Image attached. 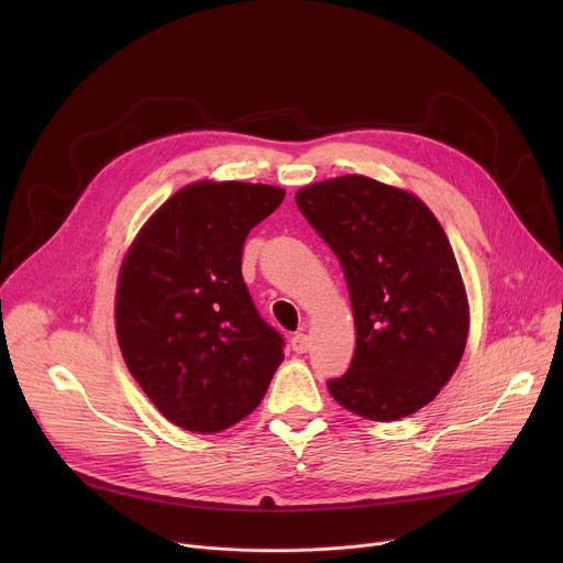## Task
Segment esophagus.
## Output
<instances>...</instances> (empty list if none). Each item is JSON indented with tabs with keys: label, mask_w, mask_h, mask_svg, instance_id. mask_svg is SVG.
Returning <instances> with one entry per match:
<instances>
[{
	"label": "esophagus",
	"mask_w": 563,
	"mask_h": 563,
	"mask_svg": "<svg viewBox=\"0 0 563 563\" xmlns=\"http://www.w3.org/2000/svg\"><path fill=\"white\" fill-rule=\"evenodd\" d=\"M291 350L296 354H305L309 350V336L307 334H294L291 336Z\"/></svg>",
	"instance_id": "esophagus-1"
}]
</instances>
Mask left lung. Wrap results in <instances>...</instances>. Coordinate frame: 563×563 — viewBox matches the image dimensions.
Segmentation results:
<instances>
[{"mask_svg": "<svg viewBox=\"0 0 563 563\" xmlns=\"http://www.w3.org/2000/svg\"><path fill=\"white\" fill-rule=\"evenodd\" d=\"M296 205L341 261L354 311V358L328 380L330 394L372 421L415 415L450 380L467 341L445 231L417 196L365 176L309 185Z\"/></svg>", "mask_w": 563, "mask_h": 563, "instance_id": "obj_1", "label": "left lung"}]
</instances>
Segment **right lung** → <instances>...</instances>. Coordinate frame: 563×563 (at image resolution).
<instances>
[{
    "instance_id": "obj_1",
    "label": "right lung",
    "mask_w": 563,
    "mask_h": 563,
    "mask_svg": "<svg viewBox=\"0 0 563 563\" xmlns=\"http://www.w3.org/2000/svg\"><path fill=\"white\" fill-rule=\"evenodd\" d=\"M285 191L196 183L142 227L122 263L115 332L124 363L174 426L211 434L252 415L283 363V336L243 280L250 231Z\"/></svg>"
}]
</instances>
